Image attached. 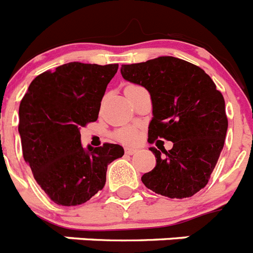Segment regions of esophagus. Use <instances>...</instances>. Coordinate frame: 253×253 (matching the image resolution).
<instances>
[{"label":"esophagus","mask_w":253,"mask_h":253,"mask_svg":"<svg viewBox=\"0 0 253 253\" xmlns=\"http://www.w3.org/2000/svg\"><path fill=\"white\" fill-rule=\"evenodd\" d=\"M137 149L136 147H125V153H126V154H129V155H132V154H134V153H137Z\"/></svg>","instance_id":"esophagus-1"}]
</instances>
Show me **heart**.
<instances>
[{"label":"heart","instance_id":"b5f03b06","mask_svg":"<svg viewBox=\"0 0 253 253\" xmlns=\"http://www.w3.org/2000/svg\"><path fill=\"white\" fill-rule=\"evenodd\" d=\"M137 132L133 128H121L115 133V138L124 143H132L137 139Z\"/></svg>","mask_w":253,"mask_h":253}]
</instances>
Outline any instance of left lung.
Segmentation results:
<instances>
[{"label": "left lung", "mask_w": 253, "mask_h": 253, "mask_svg": "<svg viewBox=\"0 0 253 253\" xmlns=\"http://www.w3.org/2000/svg\"><path fill=\"white\" fill-rule=\"evenodd\" d=\"M121 76L150 92L149 143L173 142L169 151L150 147L157 166L141 180L169 199L191 197L208 184L225 145L223 95L201 68L172 56L123 65Z\"/></svg>", "instance_id": "left-lung-1"}]
</instances>
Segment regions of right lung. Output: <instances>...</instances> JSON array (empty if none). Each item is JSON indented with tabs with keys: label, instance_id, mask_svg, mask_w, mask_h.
<instances>
[{
	"label": "right lung",
	"instance_id": "1",
	"mask_svg": "<svg viewBox=\"0 0 253 253\" xmlns=\"http://www.w3.org/2000/svg\"><path fill=\"white\" fill-rule=\"evenodd\" d=\"M119 65L69 62L32 81L19 106L23 158L36 183L62 207L84 204L102 191L107 166L124 155L116 143L81 145V128L98 120L107 84Z\"/></svg>",
	"mask_w": 253,
	"mask_h": 253
}]
</instances>
